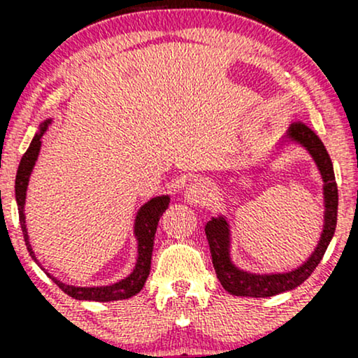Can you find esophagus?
Returning <instances> with one entry per match:
<instances>
[{
    "label": "esophagus",
    "instance_id": "obj_1",
    "mask_svg": "<svg viewBox=\"0 0 358 358\" xmlns=\"http://www.w3.org/2000/svg\"><path fill=\"white\" fill-rule=\"evenodd\" d=\"M208 187L202 182L190 183L185 190V200L188 203H205L208 200Z\"/></svg>",
    "mask_w": 358,
    "mask_h": 358
}]
</instances>
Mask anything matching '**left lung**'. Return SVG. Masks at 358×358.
Segmentation results:
<instances>
[{"instance_id":"obj_1","label":"left lung","mask_w":358,"mask_h":358,"mask_svg":"<svg viewBox=\"0 0 358 358\" xmlns=\"http://www.w3.org/2000/svg\"><path fill=\"white\" fill-rule=\"evenodd\" d=\"M287 138L291 141H296L303 145L313 156L315 163L318 165L320 173L323 176V195H324V225L322 237H320L318 245L315 252L308 259L303 266L298 269L289 271L282 274H252L241 271L232 264L229 248V225L224 217H217L207 222L205 225V236H207L208 245H210L212 262L215 268L217 278L222 282L225 291L234 294V296H252V298H268L274 294L285 293V291L294 289L301 282H305L311 273L320 264L323 259L324 250L330 244L336 229V212H338V188H336L334 165H331L330 155L327 148L323 146L322 139L311 131L305 122H294L289 127Z\"/></svg>"}]
</instances>
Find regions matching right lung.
Listing matches in <instances>:
<instances>
[{
	"instance_id": "right-lung-1",
	"label": "right lung",
	"mask_w": 358,
	"mask_h": 358,
	"mask_svg": "<svg viewBox=\"0 0 358 358\" xmlns=\"http://www.w3.org/2000/svg\"><path fill=\"white\" fill-rule=\"evenodd\" d=\"M50 124V119L45 121L42 127H40V133L35 134V138L31 139L30 146H28L27 153L23 155L22 162H20L18 171H16V180H15V196H16V205H18V213H20V224H22V232L24 237V244H27L28 252L36 264L40 266L38 259H36L34 249L30 245V239H28L27 232V224H24V199H27V187L28 180H30L31 170H34L36 158H38L40 146H42V136L47 129V126ZM168 203H170V196H155L150 202L143 205L139 208L136 222H134V234L138 237V261L136 268L133 269V273L129 274L122 281L114 282V285L109 286H99V287H79V286H71L65 285V282L59 281L53 276L47 273V276L55 282L57 286L64 291L69 296L76 299H85V301H117V299H127L134 294H138L139 291L145 286L148 276H150L151 269V254H153V244H155V234L156 227H158L159 217L163 215V212L168 208Z\"/></svg>"
}]
</instances>
